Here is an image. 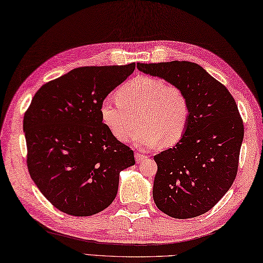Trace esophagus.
<instances>
[{"label": "esophagus", "instance_id": "obj_1", "mask_svg": "<svg viewBox=\"0 0 263 263\" xmlns=\"http://www.w3.org/2000/svg\"><path fill=\"white\" fill-rule=\"evenodd\" d=\"M135 159H136L137 162H141V161H143L144 159H146V155L145 154H142V153H136L135 154Z\"/></svg>", "mask_w": 263, "mask_h": 263}]
</instances>
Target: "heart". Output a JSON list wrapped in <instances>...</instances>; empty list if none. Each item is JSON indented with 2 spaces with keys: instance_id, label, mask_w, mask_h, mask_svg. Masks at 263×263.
Segmentation results:
<instances>
[{
  "instance_id": "heart-1",
  "label": "heart",
  "mask_w": 263,
  "mask_h": 263,
  "mask_svg": "<svg viewBox=\"0 0 263 263\" xmlns=\"http://www.w3.org/2000/svg\"><path fill=\"white\" fill-rule=\"evenodd\" d=\"M117 101L104 99L100 104L103 125L118 141L128 142L137 129L135 144L152 148L171 147L185 136L191 118L186 93L163 79L138 76L117 92Z\"/></svg>"
}]
</instances>
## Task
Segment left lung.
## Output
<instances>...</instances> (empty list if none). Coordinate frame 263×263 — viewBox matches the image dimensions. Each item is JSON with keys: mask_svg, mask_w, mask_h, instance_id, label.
Instances as JSON below:
<instances>
[{"mask_svg": "<svg viewBox=\"0 0 263 263\" xmlns=\"http://www.w3.org/2000/svg\"><path fill=\"white\" fill-rule=\"evenodd\" d=\"M137 68L180 87L191 105L183 139L154 157L155 205L176 219L201 216L220 201L237 175L244 126L236 102L197 63L138 62Z\"/></svg>", "mask_w": 263, "mask_h": 263, "instance_id": "1", "label": "left lung"}]
</instances>
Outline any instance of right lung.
Wrapping results in <instances>:
<instances>
[{"label":"right lung","instance_id":"right-lung-1","mask_svg":"<svg viewBox=\"0 0 263 263\" xmlns=\"http://www.w3.org/2000/svg\"><path fill=\"white\" fill-rule=\"evenodd\" d=\"M136 63L80 67L37 90L24 116L27 167L58 210L87 217L108 208L120 171L135 164L100 117V104L125 82Z\"/></svg>","mask_w":263,"mask_h":263}]
</instances>
